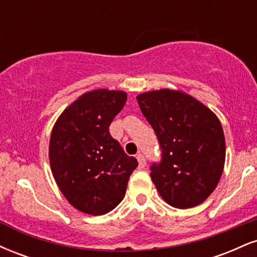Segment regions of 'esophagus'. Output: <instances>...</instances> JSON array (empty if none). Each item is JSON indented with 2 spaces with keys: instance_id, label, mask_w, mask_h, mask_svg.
Returning a JSON list of instances; mask_svg holds the SVG:
<instances>
[{
  "instance_id": "obj_1",
  "label": "esophagus",
  "mask_w": 257,
  "mask_h": 257,
  "mask_svg": "<svg viewBox=\"0 0 257 257\" xmlns=\"http://www.w3.org/2000/svg\"><path fill=\"white\" fill-rule=\"evenodd\" d=\"M137 158H138V162H139V168H145L146 167V159H145V156L143 155V153H138L137 155Z\"/></svg>"
}]
</instances>
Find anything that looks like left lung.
<instances>
[{
  "label": "left lung",
  "instance_id": "left-lung-1",
  "mask_svg": "<svg viewBox=\"0 0 257 257\" xmlns=\"http://www.w3.org/2000/svg\"><path fill=\"white\" fill-rule=\"evenodd\" d=\"M137 99L159 143L161 161L151 164L150 175L162 198L179 209L203 203L217 186L225 164L220 120L180 91H149Z\"/></svg>",
  "mask_w": 257,
  "mask_h": 257
}]
</instances>
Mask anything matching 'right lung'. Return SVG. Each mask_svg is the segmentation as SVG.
Segmentation results:
<instances>
[{
  "label": "right lung",
  "instance_id": "add662e5",
  "mask_svg": "<svg viewBox=\"0 0 257 257\" xmlns=\"http://www.w3.org/2000/svg\"><path fill=\"white\" fill-rule=\"evenodd\" d=\"M125 101L124 91H89L70 105L53 128V176L65 198L85 214L113 210L138 167L137 158L126 155L108 131Z\"/></svg>",
  "mask_w": 257,
  "mask_h": 257
}]
</instances>
